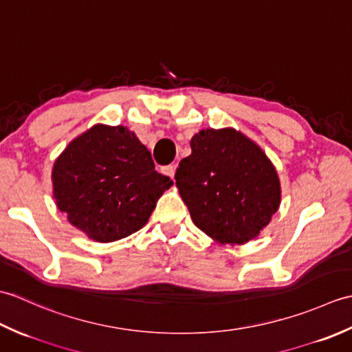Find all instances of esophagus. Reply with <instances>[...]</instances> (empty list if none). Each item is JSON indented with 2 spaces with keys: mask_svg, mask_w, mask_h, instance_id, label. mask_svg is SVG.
Listing matches in <instances>:
<instances>
[{
  "mask_svg": "<svg viewBox=\"0 0 352 352\" xmlns=\"http://www.w3.org/2000/svg\"><path fill=\"white\" fill-rule=\"evenodd\" d=\"M175 168H177V164L174 163V164H169V166H164L163 168V174L164 175H168V177H170V178H174V175H175Z\"/></svg>",
  "mask_w": 352,
  "mask_h": 352,
  "instance_id": "1",
  "label": "esophagus"
}]
</instances>
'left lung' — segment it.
<instances>
[{"label": "left lung", "mask_w": 352, "mask_h": 352, "mask_svg": "<svg viewBox=\"0 0 352 352\" xmlns=\"http://www.w3.org/2000/svg\"><path fill=\"white\" fill-rule=\"evenodd\" d=\"M175 184L193 223L222 245L256 239L281 204L276 169L256 142L234 129H204L190 139Z\"/></svg>", "instance_id": "1"}]
</instances>
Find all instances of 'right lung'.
<instances>
[{
  "mask_svg": "<svg viewBox=\"0 0 352 352\" xmlns=\"http://www.w3.org/2000/svg\"><path fill=\"white\" fill-rule=\"evenodd\" d=\"M52 197L69 223L95 242L124 239L145 226L172 184L126 126L96 124L57 157Z\"/></svg>",
  "mask_w": 352,
  "mask_h": 352,
  "instance_id": "right-lung-1",
  "label": "right lung"
}]
</instances>
